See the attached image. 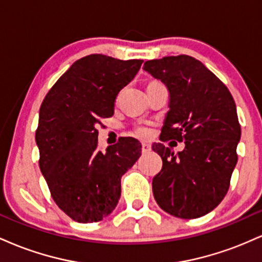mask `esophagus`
I'll use <instances>...</instances> for the list:
<instances>
[{"mask_svg":"<svg viewBox=\"0 0 262 262\" xmlns=\"http://www.w3.org/2000/svg\"><path fill=\"white\" fill-rule=\"evenodd\" d=\"M150 150H151V146H150L149 144H141V151H143L144 154H145V152H149Z\"/></svg>","mask_w":262,"mask_h":262,"instance_id":"esophagus-1","label":"esophagus"}]
</instances>
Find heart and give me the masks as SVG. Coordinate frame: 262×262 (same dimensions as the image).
Instances as JSON below:
<instances>
[{
	"label": "heart",
	"instance_id": "heart-1",
	"mask_svg": "<svg viewBox=\"0 0 262 262\" xmlns=\"http://www.w3.org/2000/svg\"><path fill=\"white\" fill-rule=\"evenodd\" d=\"M152 82H154V81H152ZM135 133L140 135V137H145V135L149 134V130L145 127H138L135 128Z\"/></svg>",
	"mask_w": 262,
	"mask_h": 262
}]
</instances>
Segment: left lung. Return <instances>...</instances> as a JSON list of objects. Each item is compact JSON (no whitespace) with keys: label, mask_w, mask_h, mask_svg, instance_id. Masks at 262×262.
Masks as SVG:
<instances>
[{"label":"left lung","mask_w":262,"mask_h":262,"mask_svg":"<svg viewBox=\"0 0 262 262\" xmlns=\"http://www.w3.org/2000/svg\"><path fill=\"white\" fill-rule=\"evenodd\" d=\"M144 70L170 92L161 140L186 144L177 155L164 144L152 145L162 159V169L152 179L154 198L173 217L200 218L229 189L242 134L235 102L228 87L192 56L148 60Z\"/></svg>","instance_id":"left-lung-1"}]
</instances>
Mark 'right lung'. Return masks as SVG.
Returning <instances> with one entry per match:
<instances>
[{
  "label": "right lung",
  "instance_id": "add662e5",
  "mask_svg": "<svg viewBox=\"0 0 262 262\" xmlns=\"http://www.w3.org/2000/svg\"><path fill=\"white\" fill-rule=\"evenodd\" d=\"M141 62L87 55L70 66L41 103L35 132L39 167L54 202L75 222L92 223L111 214L121 197L122 175L140 158L134 138L102 151L96 127L113 116L117 96Z\"/></svg>",
  "mask_w": 262,
  "mask_h": 262
}]
</instances>
